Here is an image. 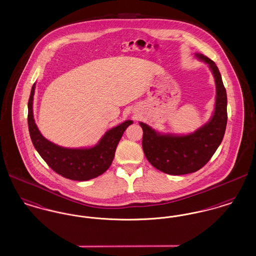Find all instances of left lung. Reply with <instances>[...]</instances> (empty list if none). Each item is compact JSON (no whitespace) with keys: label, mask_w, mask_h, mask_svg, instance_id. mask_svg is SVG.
Returning a JSON list of instances; mask_svg holds the SVG:
<instances>
[{"label":"left lung","mask_w":256,"mask_h":256,"mask_svg":"<svg viewBox=\"0 0 256 256\" xmlns=\"http://www.w3.org/2000/svg\"><path fill=\"white\" fill-rule=\"evenodd\" d=\"M207 63L216 82V104L211 120L194 134L176 136L159 134L144 122L142 146L148 161L165 174L180 176L202 169L222 141L228 122V97L215 62L204 54H196Z\"/></svg>","instance_id":"1"}]
</instances>
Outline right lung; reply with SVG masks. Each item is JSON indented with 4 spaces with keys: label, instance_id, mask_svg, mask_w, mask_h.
Instances as JSON below:
<instances>
[{
    "label": "right lung",
    "instance_id": "1",
    "mask_svg": "<svg viewBox=\"0 0 256 256\" xmlns=\"http://www.w3.org/2000/svg\"><path fill=\"white\" fill-rule=\"evenodd\" d=\"M34 88L36 84L32 86L28 102V124L32 142L40 156L50 169L65 178L86 182L102 174L110 168L122 134L132 121H126L110 130L93 148H67L58 146L42 136L34 120Z\"/></svg>",
    "mask_w": 256,
    "mask_h": 256
}]
</instances>
